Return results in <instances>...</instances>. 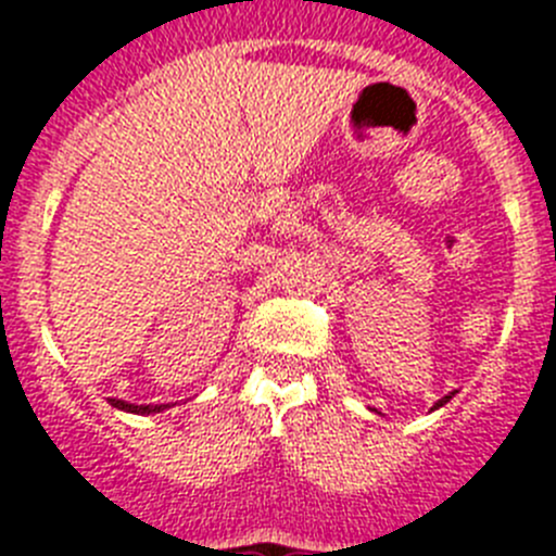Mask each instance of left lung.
<instances>
[{"mask_svg":"<svg viewBox=\"0 0 556 556\" xmlns=\"http://www.w3.org/2000/svg\"><path fill=\"white\" fill-rule=\"evenodd\" d=\"M454 395H456V392H448V395H445V397H440V401H437V404L431 406V409H440V406H445V404H448V401H451V397H454Z\"/></svg>","mask_w":556,"mask_h":556,"instance_id":"1","label":"left lung"}]
</instances>
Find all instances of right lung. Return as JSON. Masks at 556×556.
Listing matches in <instances>:
<instances>
[{
    "label": "right lung",
    "mask_w": 556,
    "mask_h": 556,
    "mask_svg": "<svg viewBox=\"0 0 556 556\" xmlns=\"http://www.w3.org/2000/svg\"><path fill=\"white\" fill-rule=\"evenodd\" d=\"M108 404L113 409H122V412H130V415H155V412H164L169 409V404H127V401H119V397H108Z\"/></svg>",
    "instance_id": "add662e5"
}]
</instances>
